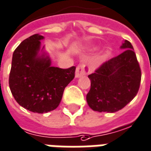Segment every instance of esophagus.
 Masks as SVG:
<instances>
[{
  "mask_svg": "<svg viewBox=\"0 0 151 151\" xmlns=\"http://www.w3.org/2000/svg\"><path fill=\"white\" fill-rule=\"evenodd\" d=\"M88 72H89V68L86 65H84V64H81V65H79L76 67V78L81 77V76L86 75Z\"/></svg>",
  "mask_w": 151,
  "mask_h": 151,
  "instance_id": "esophagus-1",
  "label": "esophagus"
}]
</instances>
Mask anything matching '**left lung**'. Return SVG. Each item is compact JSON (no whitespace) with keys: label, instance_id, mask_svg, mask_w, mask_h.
<instances>
[{"label":"left lung","instance_id":"8db88e82","mask_svg":"<svg viewBox=\"0 0 151 151\" xmlns=\"http://www.w3.org/2000/svg\"><path fill=\"white\" fill-rule=\"evenodd\" d=\"M118 56L101 65L88 75L90 90L88 105L94 111L114 113L121 110L137 93L142 72L132 44L124 40Z\"/></svg>","mask_w":151,"mask_h":151}]
</instances>
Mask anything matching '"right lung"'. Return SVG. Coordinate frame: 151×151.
Listing matches in <instances>:
<instances>
[{"instance_id": "1", "label": "right lung", "mask_w": 151, "mask_h": 151, "mask_svg": "<svg viewBox=\"0 0 151 151\" xmlns=\"http://www.w3.org/2000/svg\"><path fill=\"white\" fill-rule=\"evenodd\" d=\"M44 36L35 34L24 40L13 53L9 84L16 101L35 113H47L60 103L63 91L75 77L76 67L51 66L50 56L40 48Z\"/></svg>"}]
</instances>
